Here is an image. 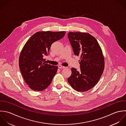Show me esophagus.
Returning a JSON list of instances; mask_svg holds the SVG:
<instances>
[{
    "mask_svg": "<svg viewBox=\"0 0 126 126\" xmlns=\"http://www.w3.org/2000/svg\"><path fill=\"white\" fill-rule=\"evenodd\" d=\"M58 68H59V69H64V68H66L67 67H64V66H62V65H58Z\"/></svg>",
    "mask_w": 126,
    "mask_h": 126,
    "instance_id": "34e87169",
    "label": "esophagus"
}]
</instances>
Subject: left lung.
Wrapping results in <instances>:
<instances>
[{
	"mask_svg": "<svg viewBox=\"0 0 126 126\" xmlns=\"http://www.w3.org/2000/svg\"><path fill=\"white\" fill-rule=\"evenodd\" d=\"M68 37L74 54L80 57V70L72 68L68 81L77 91H87L96 85L103 73L105 58L102 50L96 38L89 33L70 32Z\"/></svg>",
	"mask_w": 126,
	"mask_h": 126,
	"instance_id": "1",
	"label": "left lung"
}]
</instances>
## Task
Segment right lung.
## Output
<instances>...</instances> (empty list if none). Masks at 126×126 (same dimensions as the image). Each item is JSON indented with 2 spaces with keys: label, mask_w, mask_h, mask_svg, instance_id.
Returning <instances> with one entry per match:
<instances>
[{
  "label": "right lung",
  "mask_w": 126,
  "mask_h": 126,
  "mask_svg": "<svg viewBox=\"0 0 126 126\" xmlns=\"http://www.w3.org/2000/svg\"><path fill=\"white\" fill-rule=\"evenodd\" d=\"M65 33L39 31L23 46L19 57V67L25 82L32 90L41 91L50 84L58 67L46 63L44 57L49 53L52 44L63 38Z\"/></svg>",
  "instance_id": "add662e5"
}]
</instances>
